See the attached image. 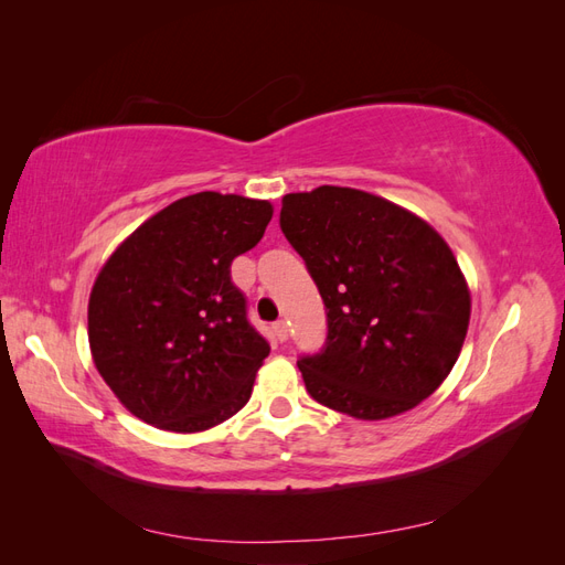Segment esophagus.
<instances>
[{"label":"esophagus","mask_w":565,"mask_h":565,"mask_svg":"<svg viewBox=\"0 0 565 565\" xmlns=\"http://www.w3.org/2000/svg\"><path fill=\"white\" fill-rule=\"evenodd\" d=\"M273 332H276V339H278V341H285L287 334H289L287 322H285V320H278L276 324H273Z\"/></svg>","instance_id":"obj_1"}]
</instances>
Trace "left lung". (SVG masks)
I'll list each match as a JSON object with an SVG mask.
<instances>
[{
    "label": "left lung",
    "instance_id": "8db88e82",
    "mask_svg": "<svg viewBox=\"0 0 565 565\" xmlns=\"http://www.w3.org/2000/svg\"><path fill=\"white\" fill-rule=\"evenodd\" d=\"M280 228L328 311L322 349L297 361L311 398L370 422L429 398L471 316L448 243L398 204L339 185L285 195Z\"/></svg>",
    "mask_w": 565,
    "mask_h": 565
}]
</instances>
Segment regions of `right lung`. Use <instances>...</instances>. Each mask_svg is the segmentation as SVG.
<instances>
[{
	"label": "right lung",
	"mask_w": 565,
	"mask_h": 565,
	"mask_svg": "<svg viewBox=\"0 0 565 565\" xmlns=\"http://www.w3.org/2000/svg\"><path fill=\"white\" fill-rule=\"evenodd\" d=\"M270 202L195 193L136 228L89 297L96 370L131 415L195 434L252 396L268 341L247 320L231 264L264 237Z\"/></svg>",
	"instance_id": "1"
}]
</instances>
